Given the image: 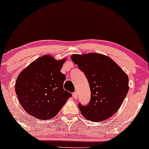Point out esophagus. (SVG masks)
<instances>
[{"label":"esophagus","instance_id":"34e87169","mask_svg":"<svg viewBox=\"0 0 149 149\" xmlns=\"http://www.w3.org/2000/svg\"><path fill=\"white\" fill-rule=\"evenodd\" d=\"M72 96L74 98H77V91H74L72 93Z\"/></svg>","mask_w":149,"mask_h":149}]
</instances>
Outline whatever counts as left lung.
Returning <instances> with one entry per match:
<instances>
[{"instance_id": "8db88e82", "label": "left lung", "mask_w": 149, "mask_h": 149, "mask_svg": "<svg viewBox=\"0 0 149 149\" xmlns=\"http://www.w3.org/2000/svg\"><path fill=\"white\" fill-rule=\"evenodd\" d=\"M72 61L77 65L88 79L91 99L87 105L79 103L81 115L91 121L105 120L118 111L127 94V75L109 57L88 53L72 55Z\"/></svg>"}]
</instances>
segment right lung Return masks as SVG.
Instances as JSON below:
<instances>
[{
	"mask_svg": "<svg viewBox=\"0 0 149 149\" xmlns=\"http://www.w3.org/2000/svg\"><path fill=\"white\" fill-rule=\"evenodd\" d=\"M65 61L43 56L19 74L15 92L28 114L40 120L51 119L72 96L71 93L63 88L66 77L61 70Z\"/></svg>",
	"mask_w": 149,
	"mask_h": 149,
	"instance_id": "add662e5",
	"label": "right lung"
}]
</instances>
